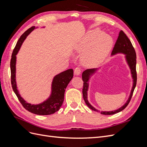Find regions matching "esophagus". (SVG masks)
Masks as SVG:
<instances>
[{
	"instance_id": "obj_1",
	"label": "esophagus",
	"mask_w": 147,
	"mask_h": 147,
	"mask_svg": "<svg viewBox=\"0 0 147 147\" xmlns=\"http://www.w3.org/2000/svg\"><path fill=\"white\" fill-rule=\"evenodd\" d=\"M81 71H82V69L80 67H77L75 68L74 70V74H75V75H78L80 74Z\"/></svg>"
}]
</instances>
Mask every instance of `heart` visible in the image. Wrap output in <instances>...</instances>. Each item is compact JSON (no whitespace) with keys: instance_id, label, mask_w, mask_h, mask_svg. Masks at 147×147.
Listing matches in <instances>:
<instances>
[{"instance_id":"obj_1","label":"heart","mask_w":147,"mask_h":147,"mask_svg":"<svg viewBox=\"0 0 147 147\" xmlns=\"http://www.w3.org/2000/svg\"><path fill=\"white\" fill-rule=\"evenodd\" d=\"M102 34L99 29L90 31L82 41L80 49L86 51L83 56L84 63L93 65L98 63L104 58L112 45V39L110 35Z\"/></svg>"}]
</instances>
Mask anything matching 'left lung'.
<instances>
[{"label": "left lung", "instance_id": "obj_1", "mask_svg": "<svg viewBox=\"0 0 147 147\" xmlns=\"http://www.w3.org/2000/svg\"><path fill=\"white\" fill-rule=\"evenodd\" d=\"M118 53H122L124 54H126V60L127 61V63L130 67L131 74L132 75L133 79H134V83H133V86L132 88V91L131 92V94L129 99L127 100L126 103L124 104L121 108L119 109L112 111V112H101L102 115H113L115 113H117L119 112H121L123 110L125 109L129 103L130 102V100L132 98V96L134 92V89L136 88V84H137V72H136V53L134 50V48L133 47L132 43L130 41V40L127 37L126 34L124 33L123 30H120L119 32L118 37L117 40V42L115 43L114 47L113 48V50L112 52V55H115ZM95 71L94 69H86L84 71L82 74V79L83 81V99L85 102L86 104L88 107L91 110L96 111V112H100V111L94 109L93 107L89 103L87 98V91L88 88V81L89 80V77L90 75L93 73Z\"/></svg>", "mask_w": 147, "mask_h": 147}]
</instances>
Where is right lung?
<instances>
[{"label":"right lung","mask_w":147,"mask_h":147,"mask_svg":"<svg viewBox=\"0 0 147 147\" xmlns=\"http://www.w3.org/2000/svg\"><path fill=\"white\" fill-rule=\"evenodd\" d=\"M34 28V26H32L21 35L13 51L10 61L11 83L13 91L15 92L18 99L26 110L36 115H49L58 111L63 104L64 98L65 90L70 81L73 78L74 70L72 69H70L64 71L63 72H61L55 77L52 83L51 95L50 98L47 100L43 102V103L38 105H32L26 102L22 98L16 88L15 79L16 55L26 37L32 32Z\"/></svg>","instance_id":"right-lung-1"}]
</instances>
